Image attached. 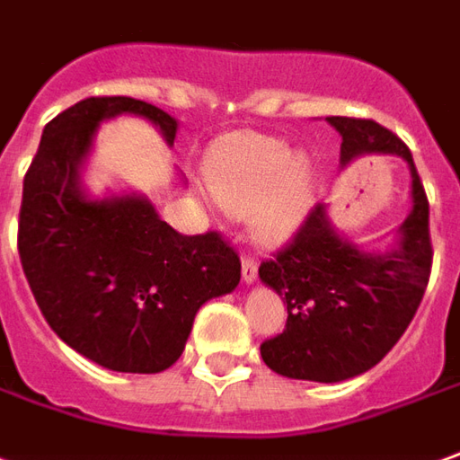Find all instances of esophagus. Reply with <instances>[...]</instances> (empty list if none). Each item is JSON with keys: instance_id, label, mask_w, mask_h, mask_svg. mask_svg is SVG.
I'll return each mask as SVG.
<instances>
[{"instance_id": "esophagus-1", "label": "esophagus", "mask_w": 460, "mask_h": 460, "mask_svg": "<svg viewBox=\"0 0 460 460\" xmlns=\"http://www.w3.org/2000/svg\"><path fill=\"white\" fill-rule=\"evenodd\" d=\"M243 279H245V285H252L257 279V262L252 257L243 260Z\"/></svg>"}]
</instances>
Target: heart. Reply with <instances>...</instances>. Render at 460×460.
<instances>
[{
	"label": "heart",
	"instance_id": "1",
	"mask_svg": "<svg viewBox=\"0 0 460 460\" xmlns=\"http://www.w3.org/2000/svg\"><path fill=\"white\" fill-rule=\"evenodd\" d=\"M208 183L225 215L250 217L255 243L282 247L314 205L317 171L307 153H292L282 138L240 133L217 146Z\"/></svg>",
	"mask_w": 460,
	"mask_h": 460
}]
</instances>
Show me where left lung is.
Wrapping results in <instances>:
<instances>
[{"label": "left lung", "instance_id": "obj_1", "mask_svg": "<svg viewBox=\"0 0 460 460\" xmlns=\"http://www.w3.org/2000/svg\"><path fill=\"white\" fill-rule=\"evenodd\" d=\"M341 136L340 163L399 155L411 175V210L381 250L340 233L317 205L295 243L260 265L262 285L288 302V329L262 341V361L288 379L334 381L376 367L411 324L431 272L429 200L411 151L374 120L329 116Z\"/></svg>", "mask_w": 460, "mask_h": 460}]
</instances>
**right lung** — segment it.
I'll return each instance as SVG.
<instances>
[{
	"label": "right lung",
	"mask_w": 460,
	"mask_h": 460,
	"mask_svg": "<svg viewBox=\"0 0 460 460\" xmlns=\"http://www.w3.org/2000/svg\"><path fill=\"white\" fill-rule=\"evenodd\" d=\"M119 116L175 141V119L128 96L58 113L24 178L19 257L58 340L103 369L158 374L181 359L198 309L240 285V260L217 233H175L143 193H91L84 172L101 123Z\"/></svg>",
	"instance_id": "add662e5"
}]
</instances>
